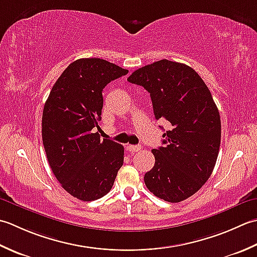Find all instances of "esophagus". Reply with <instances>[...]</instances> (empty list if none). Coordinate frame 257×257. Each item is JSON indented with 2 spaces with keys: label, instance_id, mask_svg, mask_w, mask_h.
<instances>
[{
  "label": "esophagus",
  "instance_id": "esophagus-1",
  "mask_svg": "<svg viewBox=\"0 0 257 257\" xmlns=\"http://www.w3.org/2000/svg\"><path fill=\"white\" fill-rule=\"evenodd\" d=\"M127 149L130 152H132V153H134V152H138L140 151L141 149H142V146L141 145H128Z\"/></svg>",
  "mask_w": 257,
  "mask_h": 257
}]
</instances>
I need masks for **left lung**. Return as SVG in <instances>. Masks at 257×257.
<instances>
[{
	"label": "left lung",
	"mask_w": 257,
	"mask_h": 257,
	"mask_svg": "<svg viewBox=\"0 0 257 257\" xmlns=\"http://www.w3.org/2000/svg\"><path fill=\"white\" fill-rule=\"evenodd\" d=\"M130 83L150 93L156 119L171 130L152 150L155 164L144 175L149 191L179 203L200 190L211 176L221 144V117L208 87L186 64L161 60L134 71Z\"/></svg>",
	"instance_id": "obj_1"
}]
</instances>
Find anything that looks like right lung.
Masks as SVG:
<instances>
[{"mask_svg":"<svg viewBox=\"0 0 257 257\" xmlns=\"http://www.w3.org/2000/svg\"><path fill=\"white\" fill-rule=\"evenodd\" d=\"M127 70L102 59H80L66 67L46 99L42 139L49 164L62 187L90 202L111 191L124 161L123 145L101 140L103 88Z\"/></svg>","mask_w":257,"mask_h":257,"instance_id":"1","label":"right lung"}]
</instances>
